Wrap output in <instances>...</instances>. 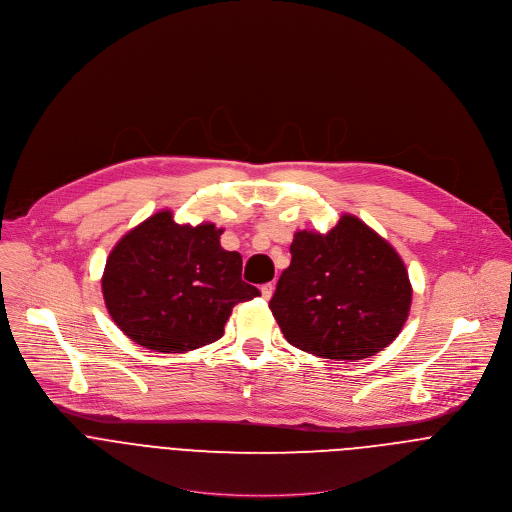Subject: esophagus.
I'll use <instances>...</instances> for the list:
<instances>
[{
    "label": "esophagus",
    "mask_w": 512,
    "mask_h": 512,
    "mask_svg": "<svg viewBox=\"0 0 512 512\" xmlns=\"http://www.w3.org/2000/svg\"><path fill=\"white\" fill-rule=\"evenodd\" d=\"M260 292H262V296H264L266 300H270V298H272V294H274V284H272V282L264 284V286L260 288Z\"/></svg>",
    "instance_id": "1"
}]
</instances>
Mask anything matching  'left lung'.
Returning <instances> with one entry per match:
<instances>
[{"mask_svg":"<svg viewBox=\"0 0 512 512\" xmlns=\"http://www.w3.org/2000/svg\"><path fill=\"white\" fill-rule=\"evenodd\" d=\"M270 310L284 338L314 356L362 360L402 330L412 286L398 252L356 216L326 232L300 230Z\"/></svg>","mask_w":512,"mask_h":512,"instance_id":"obj_1","label":"left lung"}]
</instances>
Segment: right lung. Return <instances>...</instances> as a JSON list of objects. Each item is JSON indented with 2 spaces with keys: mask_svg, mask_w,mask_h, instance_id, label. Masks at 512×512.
<instances>
[{
  "mask_svg": "<svg viewBox=\"0 0 512 512\" xmlns=\"http://www.w3.org/2000/svg\"><path fill=\"white\" fill-rule=\"evenodd\" d=\"M222 232L210 222L176 224L162 210L114 246L102 292L130 340L156 352L206 346L224 334L238 302L260 296L242 280V256L220 246Z\"/></svg>",
  "mask_w": 512,
  "mask_h": 512,
  "instance_id": "1",
  "label": "right lung"
}]
</instances>
